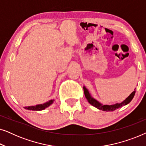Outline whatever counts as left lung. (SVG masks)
Instances as JSON below:
<instances>
[{"label":"left lung","mask_w":146,"mask_h":146,"mask_svg":"<svg viewBox=\"0 0 146 146\" xmlns=\"http://www.w3.org/2000/svg\"><path fill=\"white\" fill-rule=\"evenodd\" d=\"M84 92L85 96L88 100V102L91 105H92L93 106L97 108L98 109L100 110L110 111H114L115 110H117L119 108H121L122 106H123L127 105V104L130 102L131 100L133 99V96H134L135 90L133 91V92L131 93V94L129 95V96L121 103L115 104H113V105H102L101 104H100L98 102H97L95 99H94L93 98L91 97V96L89 94L88 91V90L85 87H84Z\"/></svg>","instance_id":"1"}]
</instances>
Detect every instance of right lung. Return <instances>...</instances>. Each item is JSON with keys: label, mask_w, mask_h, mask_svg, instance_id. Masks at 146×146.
Here are the masks:
<instances>
[{"label": "right lung", "mask_w": 146, "mask_h": 146, "mask_svg": "<svg viewBox=\"0 0 146 146\" xmlns=\"http://www.w3.org/2000/svg\"><path fill=\"white\" fill-rule=\"evenodd\" d=\"M54 102V100H50L47 102H46L43 104H39L36 105L35 106H29V107H25V108L27 110H42L46 108L47 107H48L50 105L52 104Z\"/></svg>", "instance_id": "right-lung-1"}]
</instances>
